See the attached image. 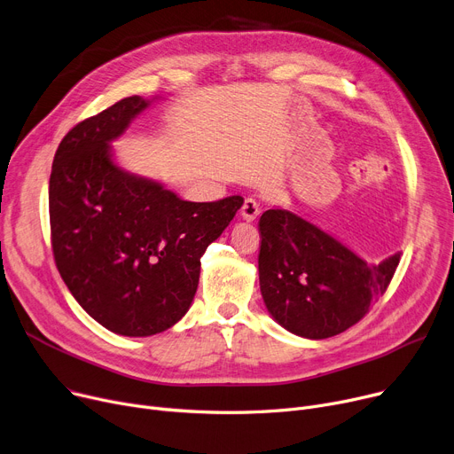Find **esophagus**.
<instances>
[{
  "instance_id": "34e87169",
  "label": "esophagus",
  "mask_w": 454,
  "mask_h": 454,
  "mask_svg": "<svg viewBox=\"0 0 454 454\" xmlns=\"http://www.w3.org/2000/svg\"><path fill=\"white\" fill-rule=\"evenodd\" d=\"M259 204H257V200L255 199H245V202H243V207H240V217H243L245 221H254V219H257V215H259Z\"/></svg>"
}]
</instances>
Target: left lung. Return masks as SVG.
I'll list each match as a JSON object with an SVG mask.
<instances>
[{"label": "left lung", "mask_w": 454, "mask_h": 454, "mask_svg": "<svg viewBox=\"0 0 454 454\" xmlns=\"http://www.w3.org/2000/svg\"><path fill=\"white\" fill-rule=\"evenodd\" d=\"M259 286L264 305L283 328L326 340L364 317L385 294L400 254L369 264L338 239L288 209L259 219Z\"/></svg>", "instance_id": "left-lung-1"}]
</instances>
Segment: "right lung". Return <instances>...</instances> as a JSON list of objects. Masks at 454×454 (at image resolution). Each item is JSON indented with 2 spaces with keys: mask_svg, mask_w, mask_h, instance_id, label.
I'll return each mask as SVG.
<instances>
[{
  "mask_svg": "<svg viewBox=\"0 0 454 454\" xmlns=\"http://www.w3.org/2000/svg\"><path fill=\"white\" fill-rule=\"evenodd\" d=\"M128 97L76 124L59 142L49 217L56 268L80 307L120 336L145 338L183 319L200 257L243 206L233 195L190 202L113 159L111 142L149 107Z\"/></svg>",
  "mask_w": 454,
  "mask_h": 454,
  "instance_id": "obj_1",
  "label": "right lung"
}]
</instances>
